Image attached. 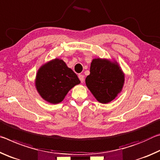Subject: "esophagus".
Here are the masks:
<instances>
[{
    "instance_id": "obj_1",
    "label": "esophagus",
    "mask_w": 160,
    "mask_h": 160,
    "mask_svg": "<svg viewBox=\"0 0 160 160\" xmlns=\"http://www.w3.org/2000/svg\"><path fill=\"white\" fill-rule=\"evenodd\" d=\"M78 78H79L82 83H83V82H84V76L83 74H78Z\"/></svg>"
}]
</instances>
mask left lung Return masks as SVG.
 Here are the masks:
<instances>
[{
	"label": "left lung",
	"instance_id": "1",
	"mask_svg": "<svg viewBox=\"0 0 160 160\" xmlns=\"http://www.w3.org/2000/svg\"><path fill=\"white\" fill-rule=\"evenodd\" d=\"M86 85L96 100L108 103L117 97L123 87L125 75L118 63L107 59H93Z\"/></svg>",
	"mask_w": 160,
	"mask_h": 160
}]
</instances>
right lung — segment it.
<instances>
[{
  "label": "right lung",
  "instance_id": "1",
  "mask_svg": "<svg viewBox=\"0 0 160 160\" xmlns=\"http://www.w3.org/2000/svg\"><path fill=\"white\" fill-rule=\"evenodd\" d=\"M35 87L40 96L49 103L62 102L74 86L80 83L77 75L62 59H54L38 69Z\"/></svg>",
  "mask_w": 160,
  "mask_h": 160
}]
</instances>
